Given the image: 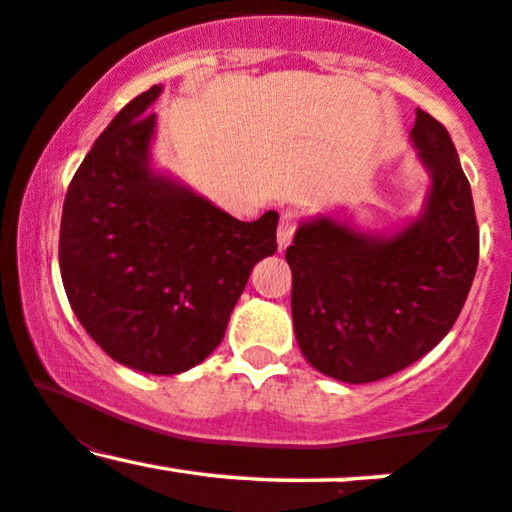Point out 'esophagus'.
<instances>
[{
	"label": "esophagus",
	"instance_id": "obj_1",
	"mask_svg": "<svg viewBox=\"0 0 512 512\" xmlns=\"http://www.w3.org/2000/svg\"><path fill=\"white\" fill-rule=\"evenodd\" d=\"M296 228H298L296 211H284L279 219V231H276V238H279V250L289 248L293 236H296Z\"/></svg>",
	"mask_w": 512,
	"mask_h": 512
}]
</instances>
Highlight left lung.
<instances>
[{
	"label": "left lung",
	"instance_id": "left-lung-1",
	"mask_svg": "<svg viewBox=\"0 0 512 512\" xmlns=\"http://www.w3.org/2000/svg\"><path fill=\"white\" fill-rule=\"evenodd\" d=\"M411 142L431 173L419 219L380 238L320 216L286 248L298 346L342 383L383 380L426 356L452 330L477 274L472 190L448 129L416 108Z\"/></svg>",
	"mask_w": 512,
	"mask_h": 512
}]
</instances>
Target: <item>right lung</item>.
<instances>
[{"mask_svg":"<svg viewBox=\"0 0 512 512\" xmlns=\"http://www.w3.org/2000/svg\"><path fill=\"white\" fill-rule=\"evenodd\" d=\"M163 86L129 101L69 182L60 272L74 315L110 358L154 375L202 363L248 276L276 252L279 214H231L149 166Z\"/></svg>","mask_w":512,"mask_h":512,"instance_id":"add662e5","label":"right lung"}]
</instances>
